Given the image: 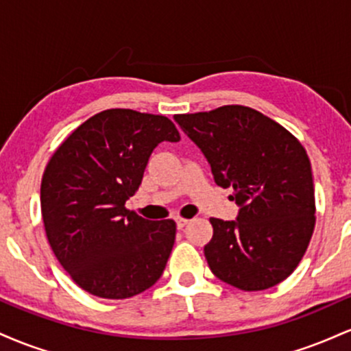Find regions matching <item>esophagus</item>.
<instances>
[{"instance_id":"1","label":"esophagus","mask_w":351,"mask_h":351,"mask_svg":"<svg viewBox=\"0 0 351 351\" xmlns=\"http://www.w3.org/2000/svg\"><path fill=\"white\" fill-rule=\"evenodd\" d=\"M186 224H188L186 217H181V216L176 217V226H178V229H183Z\"/></svg>"}]
</instances>
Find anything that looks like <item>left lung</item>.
<instances>
[{
	"label": "left lung",
	"instance_id": "1",
	"mask_svg": "<svg viewBox=\"0 0 351 351\" xmlns=\"http://www.w3.org/2000/svg\"><path fill=\"white\" fill-rule=\"evenodd\" d=\"M175 120L211 165L219 186L234 189L236 221L209 217L204 256L219 280L245 292L287 279L315 228V189L305 148L287 128L244 106L178 114Z\"/></svg>",
	"mask_w": 351,
	"mask_h": 351
}]
</instances>
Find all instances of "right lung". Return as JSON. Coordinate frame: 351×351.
<instances>
[{
  "mask_svg": "<svg viewBox=\"0 0 351 351\" xmlns=\"http://www.w3.org/2000/svg\"><path fill=\"white\" fill-rule=\"evenodd\" d=\"M178 142L165 115L108 108L80 123L52 153L41 181L47 241L80 289L122 300L162 277L176 236L173 219L125 208L158 143Z\"/></svg>",
  "mask_w": 351,
  "mask_h": 351,
  "instance_id": "add662e5",
  "label": "right lung"
}]
</instances>
